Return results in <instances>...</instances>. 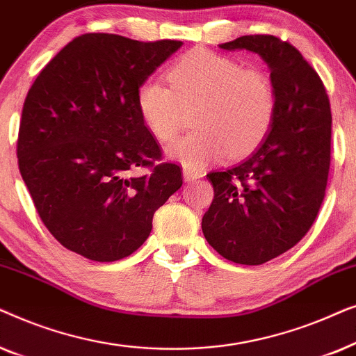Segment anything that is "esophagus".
I'll list each match as a JSON object with an SVG mask.
<instances>
[{
	"mask_svg": "<svg viewBox=\"0 0 356 356\" xmlns=\"http://www.w3.org/2000/svg\"><path fill=\"white\" fill-rule=\"evenodd\" d=\"M202 177H204V175H202V172H199V170L188 168V167L183 168V179H184V181H194V179H199Z\"/></svg>",
	"mask_w": 356,
	"mask_h": 356,
	"instance_id": "34e87169",
	"label": "esophagus"
}]
</instances>
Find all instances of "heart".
Returning a JSON list of instances; mask_svg holds the SVG:
<instances>
[{"mask_svg":"<svg viewBox=\"0 0 356 356\" xmlns=\"http://www.w3.org/2000/svg\"><path fill=\"white\" fill-rule=\"evenodd\" d=\"M168 82L145 81L138 92L143 123L160 143L177 134L183 111L197 106L196 133L175 139L167 155L188 168H199L223 154L243 155L266 138L275 118L277 99L269 76L243 70L232 58L207 50L184 55L168 70Z\"/></svg>","mask_w":356,"mask_h":356,"instance_id":"heart-1","label":"heart"}]
</instances>
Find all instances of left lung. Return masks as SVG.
I'll return each instance as SVG.
<instances>
[{
  "mask_svg": "<svg viewBox=\"0 0 356 356\" xmlns=\"http://www.w3.org/2000/svg\"><path fill=\"white\" fill-rule=\"evenodd\" d=\"M220 48L257 53L267 63L277 108L254 152L207 173L213 199L202 233L225 259L259 266L293 248L318 217L329 177L332 115L318 72L289 42L243 35Z\"/></svg>",
  "mask_w": 356,
  "mask_h": 356,
  "instance_id": "obj_1",
  "label": "left lung"
}]
</instances>
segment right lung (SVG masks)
Instances as JSON below:
<instances>
[{
  "label": "right lung",
  "mask_w": 356,
  "mask_h": 356,
  "mask_svg": "<svg viewBox=\"0 0 356 356\" xmlns=\"http://www.w3.org/2000/svg\"><path fill=\"white\" fill-rule=\"evenodd\" d=\"M183 42L84 33L37 76L24 102L19 172L48 232L97 262L133 254L183 184L143 123L138 92ZM138 168L149 174L134 175Z\"/></svg>",
  "instance_id": "1"
}]
</instances>
